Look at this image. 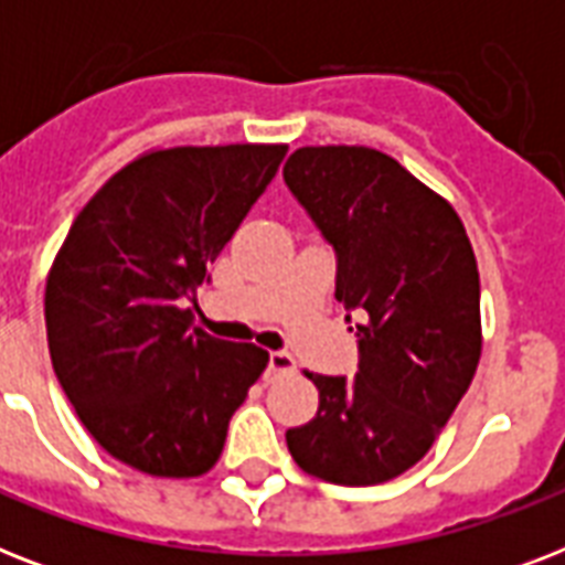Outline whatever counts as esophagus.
<instances>
[{
    "instance_id": "obj_1",
    "label": "esophagus",
    "mask_w": 565,
    "mask_h": 565,
    "mask_svg": "<svg viewBox=\"0 0 565 565\" xmlns=\"http://www.w3.org/2000/svg\"><path fill=\"white\" fill-rule=\"evenodd\" d=\"M290 372H296V361H292L290 354L287 352L269 354V366H266V372H264L266 384H273V381H278V377H284V375H290Z\"/></svg>"
}]
</instances>
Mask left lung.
<instances>
[{"instance_id": "obj_1", "label": "left lung", "mask_w": 565, "mask_h": 565, "mask_svg": "<svg viewBox=\"0 0 565 565\" xmlns=\"http://www.w3.org/2000/svg\"><path fill=\"white\" fill-rule=\"evenodd\" d=\"M284 184L334 248L337 301L361 313L358 372H308L319 411L287 448L322 481L384 483L428 455L478 370L472 243L443 195L377 149H296Z\"/></svg>"}]
</instances>
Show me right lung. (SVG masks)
<instances>
[{
    "mask_svg": "<svg viewBox=\"0 0 565 565\" xmlns=\"http://www.w3.org/2000/svg\"><path fill=\"white\" fill-rule=\"evenodd\" d=\"M287 146L140 154L84 204L46 281V337L66 398L110 457L195 478L269 363L190 328L195 290L275 179Z\"/></svg>",
    "mask_w": 565,
    "mask_h": 565,
    "instance_id": "add662e5",
    "label": "right lung"
}]
</instances>
